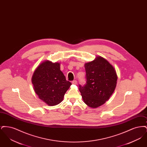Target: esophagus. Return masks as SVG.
I'll return each mask as SVG.
<instances>
[{
  "label": "esophagus",
  "instance_id": "esophagus-1",
  "mask_svg": "<svg viewBox=\"0 0 147 147\" xmlns=\"http://www.w3.org/2000/svg\"><path fill=\"white\" fill-rule=\"evenodd\" d=\"M72 84H74V85H77V80H73L72 82Z\"/></svg>",
  "mask_w": 147,
  "mask_h": 147
}]
</instances>
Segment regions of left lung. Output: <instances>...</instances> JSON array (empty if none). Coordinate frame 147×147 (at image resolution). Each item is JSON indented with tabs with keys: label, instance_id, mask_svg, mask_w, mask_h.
<instances>
[{
	"label": "left lung",
	"instance_id": "obj_1",
	"mask_svg": "<svg viewBox=\"0 0 147 147\" xmlns=\"http://www.w3.org/2000/svg\"><path fill=\"white\" fill-rule=\"evenodd\" d=\"M86 83L79 85L84 103L91 108L104 104L115 91L117 75L115 68L107 59L97 56L94 60L85 63Z\"/></svg>",
	"mask_w": 147,
	"mask_h": 147
}]
</instances>
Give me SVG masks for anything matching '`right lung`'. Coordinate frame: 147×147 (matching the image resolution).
I'll return each instance as SVG.
<instances>
[{
	"label": "right lung",
	"instance_id": "1",
	"mask_svg": "<svg viewBox=\"0 0 147 147\" xmlns=\"http://www.w3.org/2000/svg\"><path fill=\"white\" fill-rule=\"evenodd\" d=\"M60 64L45 61L36 68L31 79L35 93L43 102L51 106L63 101L65 93L71 85L60 70Z\"/></svg>",
	"mask_w": 147,
	"mask_h": 147
}]
</instances>
